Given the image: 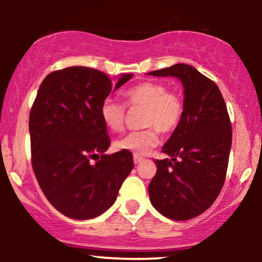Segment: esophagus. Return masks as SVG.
<instances>
[{
  "label": "esophagus",
  "instance_id": "esophagus-1",
  "mask_svg": "<svg viewBox=\"0 0 262 262\" xmlns=\"http://www.w3.org/2000/svg\"><path fill=\"white\" fill-rule=\"evenodd\" d=\"M133 160H134V164H140L141 161H144V158H141L139 155H134Z\"/></svg>",
  "mask_w": 262,
  "mask_h": 262
}]
</instances>
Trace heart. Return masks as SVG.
Segmentation results:
<instances>
[{
  "mask_svg": "<svg viewBox=\"0 0 262 262\" xmlns=\"http://www.w3.org/2000/svg\"><path fill=\"white\" fill-rule=\"evenodd\" d=\"M129 107H144V125L146 129L132 132L116 141V148L145 155L159 143V132L171 133L181 122L185 103L181 96L169 92L161 82L146 81L140 82L124 92ZM101 118L104 125L112 132H121L124 128L125 108L113 98L103 100L100 108Z\"/></svg>",
  "mask_w": 262,
  "mask_h": 262,
  "instance_id": "heart-1",
  "label": "heart"
}]
</instances>
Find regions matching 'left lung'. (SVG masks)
I'll return each instance as SVG.
<instances>
[{
	"mask_svg": "<svg viewBox=\"0 0 262 262\" xmlns=\"http://www.w3.org/2000/svg\"><path fill=\"white\" fill-rule=\"evenodd\" d=\"M152 76L177 77L183 85L181 122L155 160L149 185L154 208L173 221L202 214L221 193L231 148V123L218 86L187 64L151 71Z\"/></svg>",
	"mask_w": 262,
	"mask_h": 262,
	"instance_id": "8db88e82",
	"label": "left lung"
}]
</instances>
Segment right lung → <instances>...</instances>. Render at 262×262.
I'll list each match as a JSON object with an SVG mask.
<instances>
[{"label": "right lung", "mask_w": 262, "mask_h": 262, "mask_svg": "<svg viewBox=\"0 0 262 262\" xmlns=\"http://www.w3.org/2000/svg\"><path fill=\"white\" fill-rule=\"evenodd\" d=\"M132 77L122 75L114 86L102 71L71 66L50 73L39 87L29 114L32 166L47 200L66 217L106 212L133 170L130 151L104 154L111 139L100 113L111 91Z\"/></svg>", "instance_id": "right-lung-1"}]
</instances>
